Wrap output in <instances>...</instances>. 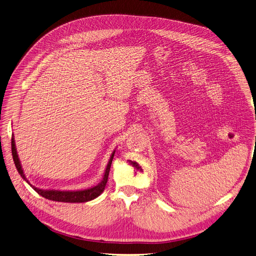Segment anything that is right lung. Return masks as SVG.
<instances>
[{"instance_id": "obj_1", "label": "right lung", "mask_w": 256, "mask_h": 256, "mask_svg": "<svg viewBox=\"0 0 256 256\" xmlns=\"http://www.w3.org/2000/svg\"><path fill=\"white\" fill-rule=\"evenodd\" d=\"M11 152H12V158L16 164V168L18 172V174H20V176L38 194H40L42 196L46 198L48 200H51V201H55V202H64V203H84V202H88L91 200L96 198L97 196H100L106 185L108 182V172H110V164H112L114 154H115V150L112 152L110 157V160L108 162V165L106 168L104 174L102 181L99 182L96 186H93L91 188H88V190H40V188L32 186L24 174L23 168H22V164L20 161L18 159V152H16V141H14V137L12 136L11 138Z\"/></svg>"}]
</instances>
